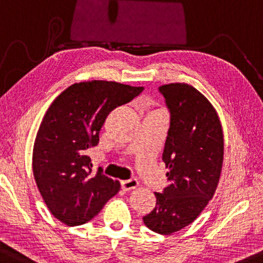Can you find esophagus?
I'll return each mask as SVG.
<instances>
[{
  "mask_svg": "<svg viewBox=\"0 0 263 263\" xmlns=\"http://www.w3.org/2000/svg\"><path fill=\"white\" fill-rule=\"evenodd\" d=\"M121 189L124 191H129L132 189H136L138 186V181L136 179H128V180H122L121 181Z\"/></svg>",
  "mask_w": 263,
  "mask_h": 263,
  "instance_id": "34e87169",
  "label": "esophagus"
}]
</instances>
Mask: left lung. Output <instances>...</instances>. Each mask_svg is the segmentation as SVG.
I'll return each mask as SVG.
<instances>
[{
  "label": "left lung",
  "instance_id": "8db88e82",
  "mask_svg": "<svg viewBox=\"0 0 263 263\" xmlns=\"http://www.w3.org/2000/svg\"><path fill=\"white\" fill-rule=\"evenodd\" d=\"M170 110L162 160L170 185L155 192L156 205L145 226L171 234L194 222L218 186L223 161V134L218 113L197 89L185 83L159 87Z\"/></svg>",
  "mask_w": 263,
  "mask_h": 263
}]
</instances>
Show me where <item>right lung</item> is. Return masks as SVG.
<instances>
[{
	"instance_id": "add662e5",
	"label": "right lung",
	"mask_w": 263,
	"mask_h": 263,
	"mask_svg": "<svg viewBox=\"0 0 263 263\" xmlns=\"http://www.w3.org/2000/svg\"><path fill=\"white\" fill-rule=\"evenodd\" d=\"M143 86L91 80L76 83L48 108L33 145V177L49 211L68 226L99 214L120 184L92 173L87 149L99 144L108 114L137 97Z\"/></svg>"
}]
</instances>
